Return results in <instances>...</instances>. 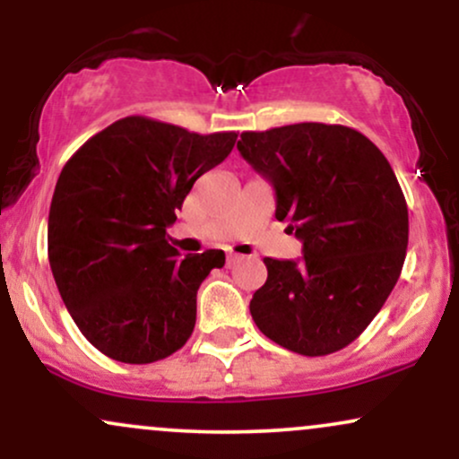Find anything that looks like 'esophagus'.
I'll return each instance as SVG.
<instances>
[{
    "label": "esophagus",
    "mask_w": 459,
    "mask_h": 459,
    "mask_svg": "<svg viewBox=\"0 0 459 459\" xmlns=\"http://www.w3.org/2000/svg\"><path fill=\"white\" fill-rule=\"evenodd\" d=\"M239 259H241V255H235V252H230L229 259H226V263H229V265H233V263L239 261Z\"/></svg>",
    "instance_id": "esophagus-1"
}]
</instances>
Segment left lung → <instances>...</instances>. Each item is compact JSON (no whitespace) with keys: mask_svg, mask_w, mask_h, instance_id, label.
Listing matches in <instances>:
<instances>
[{"mask_svg":"<svg viewBox=\"0 0 459 459\" xmlns=\"http://www.w3.org/2000/svg\"><path fill=\"white\" fill-rule=\"evenodd\" d=\"M237 149L276 189V220L304 244L299 261L263 259L252 319L296 354L343 350L380 313L405 261L408 204L391 163L345 125L244 131Z\"/></svg>","mask_w":459,"mask_h":459,"instance_id":"obj_1","label":"left lung"}]
</instances>
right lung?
Segmentation results:
<instances>
[{
  "label": "right lung",
  "mask_w": 459,
  "mask_h": 459,
  "mask_svg": "<svg viewBox=\"0 0 459 459\" xmlns=\"http://www.w3.org/2000/svg\"><path fill=\"white\" fill-rule=\"evenodd\" d=\"M235 140V131L200 135L127 116L62 168L47 229L49 265L73 321L105 356L146 365L192 336L200 282L226 256L204 250L181 259L166 229Z\"/></svg>",
  "instance_id": "obj_1"
}]
</instances>
